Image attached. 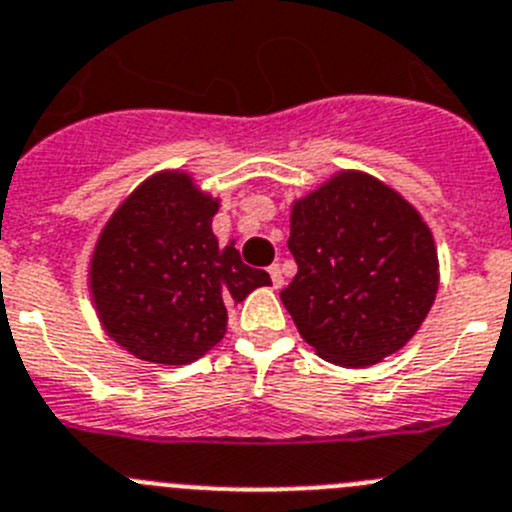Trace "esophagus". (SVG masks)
Segmentation results:
<instances>
[{
    "instance_id": "1",
    "label": "esophagus",
    "mask_w": 512,
    "mask_h": 512,
    "mask_svg": "<svg viewBox=\"0 0 512 512\" xmlns=\"http://www.w3.org/2000/svg\"><path fill=\"white\" fill-rule=\"evenodd\" d=\"M269 274H271V284H274V289L284 287V274H281V266L279 264L269 266Z\"/></svg>"
}]
</instances>
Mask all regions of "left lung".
I'll return each mask as SVG.
<instances>
[{
	"mask_svg": "<svg viewBox=\"0 0 512 512\" xmlns=\"http://www.w3.org/2000/svg\"><path fill=\"white\" fill-rule=\"evenodd\" d=\"M289 251L297 276L281 302L327 363L365 368L401 350L439 289L429 225L378 177L335 172L292 203Z\"/></svg>",
	"mask_w": 512,
	"mask_h": 512,
	"instance_id": "obj_1",
	"label": "left lung"
}]
</instances>
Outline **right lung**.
Masks as SVG:
<instances>
[{
  "label": "right lung",
  "mask_w": 512,
  "mask_h": 512,
  "mask_svg": "<svg viewBox=\"0 0 512 512\" xmlns=\"http://www.w3.org/2000/svg\"><path fill=\"white\" fill-rule=\"evenodd\" d=\"M220 200L190 172L147 177L98 233L88 289L106 335L134 358L187 365L218 345L228 307L269 287L241 261L236 241L218 246Z\"/></svg>",
  "instance_id": "1"
}]
</instances>
